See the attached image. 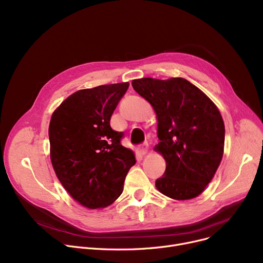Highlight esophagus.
<instances>
[{"label": "esophagus", "instance_id": "34e87169", "mask_svg": "<svg viewBox=\"0 0 263 263\" xmlns=\"http://www.w3.org/2000/svg\"><path fill=\"white\" fill-rule=\"evenodd\" d=\"M147 152H148V145H147V143H144V144H142L140 147H139V153H140V155H142V156L146 155Z\"/></svg>", "mask_w": 263, "mask_h": 263}]
</instances>
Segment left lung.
Returning a JSON list of instances; mask_svg holds the SVG:
<instances>
[{
    "mask_svg": "<svg viewBox=\"0 0 263 263\" xmlns=\"http://www.w3.org/2000/svg\"><path fill=\"white\" fill-rule=\"evenodd\" d=\"M133 88L153 107L160 142L154 151L166 167L155 182L165 196L187 200L202 194L224 154L225 126L219 108L181 77L134 80Z\"/></svg>",
    "mask_w": 263,
    "mask_h": 263,
    "instance_id": "8db88e82",
    "label": "left lung"
}]
</instances>
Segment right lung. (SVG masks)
I'll use <instances>...</instances> for the list:
<instances>
[{"label":"right lung","instance_id":"right-lung-1","mask_svg":"<svg viewBox=\"0 0 263 263\" xmlns=\"http://www.w3.org/2000/svg\"><path fill=\"white\" fill-rule=\"evenodd\" d=\"M129 83L74 92L54 110L49 126L55 174L80 205L101 209L121 195L135 154L112 130L110 118Z\"/></svg>","mask_w":263,"mask_h":263}]
</instances>
